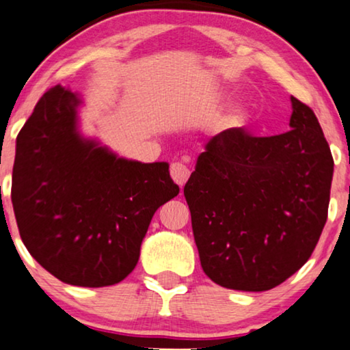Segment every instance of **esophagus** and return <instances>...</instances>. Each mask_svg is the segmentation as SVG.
<instances>
[{
    "label": "esophagus",
    "mask_w": 350,
    "mask_h": 350,
    "mask_svg": "<svg viewBox=\"0 0 350 350\" xmlns=\"http://www.w3.org/2000/svg\"><path fill=\"white\" fill-rule=\"evenodd\" d=\"M170 172H171L172 180H174V183L178 184L180 189H183L184 184L187 183V179H189V176H190V170L187 167V165H185V163H183V161L171 163Z\"/></svg>",
    "instance_id": "1"
}]
</instances>
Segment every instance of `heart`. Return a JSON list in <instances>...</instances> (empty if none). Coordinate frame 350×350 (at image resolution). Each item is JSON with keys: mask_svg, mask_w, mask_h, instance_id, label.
Wrapping results in <instances>:
<instances>
[{"mask_svg": "<svg viewBox=\"0 0 350 350\" xmlns=\"http://www.w3.org/2000/svg\"><path fill=\"white\" fill-rule=\"evenodd\" d=\"M245 120H246V115L243 109L232 110V113L229 115V123L234 124V126H240V124H243Z\"/></svg>", "mask_w": 350, "mask_h": 350, "instance_id": "1", "label": "heart"}]
</instances>
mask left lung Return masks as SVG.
Segmentation results:
<instances>
[{"label":"left lung","instance_id":"obj_1","mask_svg":"<svg viewBox=\"0 0 350 350\" xmlns=\"http://www.w3.org/2000/svg\"><path fill=\"white\" fill-rule=\"evenodd\" d=\"M291 129L219 133L184 187L203 272L239 291H267L307 262L328 217L333 157L314 110L291 97Z\"/></svg>","mask_w":350,"mask_h":350}]
</instances>
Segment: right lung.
Masks as SVG:
<instances>
[{"label": "right lung", "instance_id": "obj_1", "mask_svg": "<svg viewBox=\"0 0 350 350\" xmlns=\"http://www.w3.org/2000/svg\"><path fill=\"white\" fill-rule=\"evenodd\" d=\"M80 97L46 91L17 136L12 206L41 267L75 286L115 285L136 267L153 214L179 193L170 165L118 158L77 131Z\"/></svg>", "mask_w": 350, "mask_h": 350}]
</instances>
